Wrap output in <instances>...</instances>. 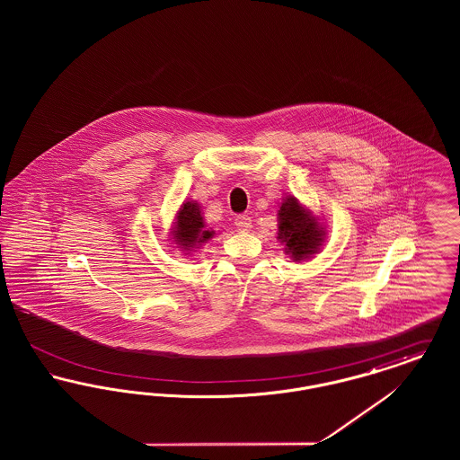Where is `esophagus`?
I'll return each mask as SVG.
<instances>
[{"instance_id": "1", "label": "esophagus", "mask_w": 460, "mask_h": 460, "mask_svg": "<svg viewBox=\"0 0 460 460\" xmlns=\"http://www.w3.org/2000/svg\"><path fill=\"white\" fill-rule=\"evenodd\" d=\"M234 224H236V227H238L240 231H248V229L252 227V217H250V216H238V217L234 219Z\"/></svg>"}]
</instances>
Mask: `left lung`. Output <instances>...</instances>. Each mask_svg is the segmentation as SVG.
I'll return each instance as SVG.
<instances>
[{"label": "left lung", "mask_w": 460, "mask_h": 460, "mask_svg": "<svg viewBox=\"0 0 460 460\" xmlns=\"http://www.w3.org/2000/svg\"><path fill=\"white\" fill-rule=\"evenodd\" d=\"M323 227L298 205L295 198H286L279 207V240L286 243L288 253L295 261L306 259L315 253L323 241Z\"/></svg>", "instance_id": "left-lung-1"}]
</instances>
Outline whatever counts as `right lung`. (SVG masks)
Segmentation results:
<instances>
[{"label": "right lung", "instance_id": "obj_1", "mask_svg": "<svg viewBox=\"0 0 460 460\" xmlns=\"http://www.w3.org/2000/svg\"><path fill=\"white\" fill-rule=\"evenodd\" d=\"M212 238L210 231H205V222L201 217L198 203L186 201L177 214V227H175V241L186 250L195 244L205 243Z\"/></svg>", "mask_w": 460, "mask_h": 460}]
</instances>
